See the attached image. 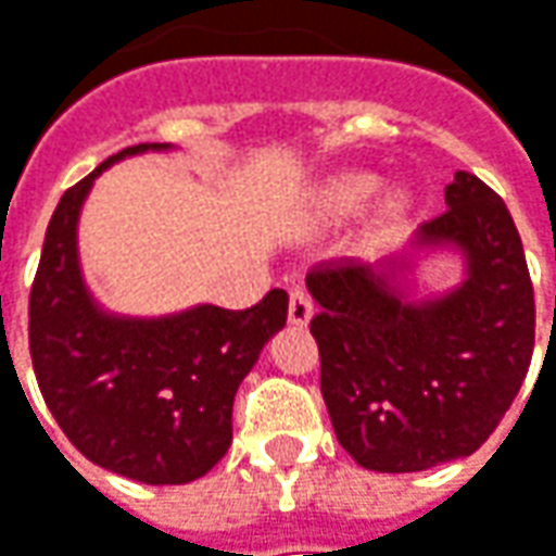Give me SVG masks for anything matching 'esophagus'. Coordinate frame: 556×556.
<instances>
[{
	"label": "esophagus",
	"instance_id": "obj_1",
	"mask_svg": "<svg viewBox=\"0 0 556 556\" xmlns=\"http://www.w3.org/2000/svg\"><path fill=\"white\" fill-rule=\"evenodd\" d=\"M312 312H315V303H312V296L303 288H293L290 290V303H288V318L290 325H309Z\"/></svg>",
	"mask_w": 556,
	"mask_h": 556
}]
</instances>
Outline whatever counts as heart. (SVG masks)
<instances>
[{
    "label": "heart",
    "mask_w": 556,
    "mask_h": 556,
    "mask_svg": "<svg viewBox=\"0 0 556 556\" xmlns=\"http://www.w3.org/2000/svg\"><path fill=\"white\" fill-rule=\"evenodd\" d=\"M374 191H377V176H371V173H343V176L331 179L328 188L321 191V206L331 216H350V213L365 206ZM402 210H405V194H399V191H393L380 203L383 219H395Z\"/></svg>",
    "instance_id": "heart-1"
}]
</instances>
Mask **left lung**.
Here are the masks:
<instances>
[{"mask_svg":"<svg viewBox=\"0 0 556 556\" xmlns=\"http://www.w3.org/2000/svg\"><path fill=\"white\" fill-rule=\"evenodd\" d=\"M445 213L415 250L452 247L464 281L405 296L408 256L380 266L321 263L306 278L318 315L321 395L355 464L415 473L473 455L523 387L535 346V293L504 201L473 173L445 185Z\"/></svg>","mask_w":556,"mask_h":556,"instance_id":"8db88e82","label":"left lung"}]
</instances>
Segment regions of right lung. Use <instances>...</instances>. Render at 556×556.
I'll list each match as a JSON object with an SVG mask.
<instances>
[{
  "instance_id": "1",
  "label": "right lung",
  "mask_w": 556,
  "mask_h": 556,
  "mask_svg": "<svg viewBox=\"0 0 556 556\" xmlns=\"http://www.w3.org/2000/svg\"><path fill=\"white\" fill-rule=\"evenodd\" d=\"M166 148H123L64 191L30 290L33 371L58 427L92 464L148 485H182L219 464L235 393L288 321L278 288L241 312L203 303L126 318L98 306L76 253L83 201L111 163Z\"/></svg>"
}]
</instances>
